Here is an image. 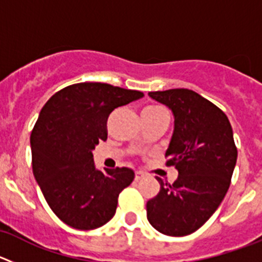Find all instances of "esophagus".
Instances as JSON below:
<instances>
[{
    "mask_svg": "<svg viewBox=\"0 0 262 262\" xmlns=\"http://www.w3.org/2000/svg\"><path fill=\"white\" fill-rule=\"evenodd\" d=\"M143 177H144V173L140 172V170H136V172H135V180H136V181L142 180Z\"/></svg>",
    "mask_w": 262,
    "mask_h": 262,
    "instance_id": "obj_1",
    "label": "esophagus"
}]
</instances>
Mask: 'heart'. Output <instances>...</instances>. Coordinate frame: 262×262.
Here are the masks:
<instances>
[{
    "instance_id": "b5f03b06",
    "label": "heart",
    "mask_w": 262,
    "mask_h": 262,
    "mask_svg": "<svg viewBox=\"0 0 262 262\" xmlns=\"http://www.w3.org/2000/svg\"><path fill=\"white\" fill-rule=\"evenodd\" d=\"M145 108H147V110H160V108H163V107H160V106H148V107H145Z\"/></svg>"
}]
</instances>
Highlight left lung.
<instances>
[{
	"mask_svg": "<svg viewBox=\"0 0 262 262\" xmlns=\"http://www.w3.org/2000/svg\"><path fill=\"white\" fill-rule=\"evenodd\" d=\"M148 94L173 113L165 157L178 170L172 185L156 177L160 191L147 202L148 222L164 235H190L216 211L230 187L237 159L232 127L221 108L193 90Z\"/></svg>",
	"mask_w": 262,
	"mask_h": 262,
	"instance_id": "obj_1",
	"label": "left lung"
}]
</instances>
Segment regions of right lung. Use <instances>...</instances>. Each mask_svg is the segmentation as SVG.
I'll return each mask as SVG.
<instances>
[{"label": "right lung", "instance_id": "add662e5", "mask_svg": "<svg viewBox=\"0 0 262 262\" xmlns=\"http://www.w3.org/2000/svg\"><path fill=\"white\" fill-rule=\"evenodd\" d=\"M138 90L80 82L59 90L32 128V173L55 215L76 230H94L114 216L118 196L134 181L129 168L96 169L93 149L107 139V118L142 98Z\"/></svg>", "mask_w": 262, "mask_h": 262}]
</instances>
